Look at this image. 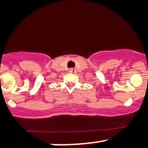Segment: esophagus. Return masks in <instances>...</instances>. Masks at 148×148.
I'll use <instances>...</instances> for the list:
<instances>
[{
	"mask_svg": "<svg viewBox=\"0 0 148 148\" xmlns=\"http://www.w3.org/2000/svg\"><path fill=\"white\" fill-rule=\"evenodd\" d=\"M69 71V73H71V74H75L77 72L76 69H70Z\"/></svg>",
	"mask_w": 148,
	"mask_h": 148,
	"instance_id": "34e87169",
	"label": "esophagus"
}]
</instances>
